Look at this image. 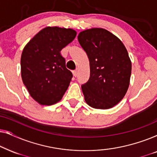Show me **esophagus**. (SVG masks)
Segmentation results:
<instances>
[{
	"mask_svg": "<svg viewBox=\"0 0 157 157\" xmlns=\"http://www.w3.org/2000/svg\"><path fill=\"white\" fill-rule=\"evenodd\" d=\"M72 73H73V75H74V76L75 77H76L77 76H78V70H74V71H73Z\"/></svg>",
	"mask_w": 157,
	"mask_h": 157,
	"instance_id": "1",
	"label": "esophagus"
}]
</instances>
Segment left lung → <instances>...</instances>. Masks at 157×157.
Segmentation results:
<instances>
[{
    "label": "left lung",
    "instance_id": "left-lung-1",
    "mask_svg": "<svg viewBox=\"0 0 157 157\" xmlns=\"http://www.w3.org/2000/svg\"><path fill=\"white\" fill-rule=\"evenodd\" d=\"M89 59L90 77L81 85L86 102L94 109H108L121 101L127 91L132 63L121 40L103 29H91L78 36Z\"/></svg>",
    "mask_w": 157,
    "mask_h": 157
}]
</instances>
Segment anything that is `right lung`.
<instances>
[{
  "label": "right lung",
  "instance_id": "1",
  "mask_svg": "<svg viewBox=\"0 0 157 157\" xmlns=\"http://www.w3.org/2000/svg\"><path fill=\"white\" fill-rule=\"evenodd\" d=\"M76 36L73 29L46 27L23 48L21 59L23 82L40 104H56L67 90L73 74L66 68L60 51Z\"/></svg>",
  "mask_w": 157,
  "mask_h": 157
}]
</instances>
